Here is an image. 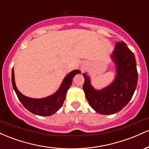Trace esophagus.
I'll return each instance as SVG.
<instances>
[{"instance_id":"esophagus-1","label":"esophagus","mask_w":149,"mask_h":149,"mask_svg":"<svg viewBox=\"0 0 149 149\" xmlns=\"http://www.w3.org/2000/svg\"><path fill=\"white\" fill-rule=\"evenodd\" d=\"M85 67H86V66H85V64L84 65H82V66H80V69H81L82 70H83V69H85Z\"/></svg>"}]
</instances>
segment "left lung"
<instances>
[{
    "label": "left lung",
    "instance_id": "8db88e82",
    "mask_svg": "<svg viewBox=\"0 0 149 149\" xmlns=\"http://www.w3.org/2000/svg\"><path fill=\"white\" fill-rule=\"evenodd\" d=\"M111 59L116 66V76L111 84L100 90L92 86L90 78L83 73L85 97L94 110L111 115L122 110L132 97L138 81L134 54L123 41L116 42Z\"/></svg>",
    "mask_w": 149,
    "mask_h": 149
}]
</instances>
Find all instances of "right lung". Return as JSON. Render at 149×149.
Masks as SVG:
<instances>
[{
	"mask_svg": "<svg viewBox=\"0 0 149 149\" xmlns=\"http://www.w3.org/2000/svg\"><path fill=\"white\" fill-rule=\"evenodd\" d=\"M79 70H74L64 78L60 88L55 93L50 96L41 99H33L26 97L17 88L15 82L14 69L12 70V84L17 94L19 100L23 106L32 113L40 116H52L62 107L67 90L72 83L75 75L80 73Z\"/></svg>",
	"mask_w": 149,
	"mask_h": 149,
	"instance_id": "obj_1",
	"label": "right lung"
}]
</instances>
